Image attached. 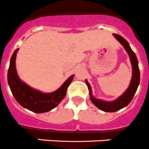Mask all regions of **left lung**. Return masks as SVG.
I'll return each instance as SVG.
<instances>
[{
  "instance_id": "8db88e82",
  "label": "left lung",
  "mask_w": 149,
  "mask_h": 149,
  "mask_svg": "<svg viewBox=\"0 0 149 149\" xmlns=\"http://www.w3.org/2000/svg\"><path fill=\"white\" fill-rule=\"evenodd\" d=\"M113 36H115V38L120 42L121 45L124 47L125 50L129 54L131 63H132V79H131L130 85L127 91L123 93V95H121L116 101L110 102H104V101H102V100L94 98L92 95L91 86H90V85L88 84V82H86L88 90H89V95L92 103L96 107H98L99 109H101L102 111H106V112H115V111H119L121 108H123V107L128 105L129 103L132 101V98H133V96H134L135 93H136L139 84V80H140V73H139V69L138 66V60H137L136 54L132 51V50L131 49V47H130L128 42H127V40L124 39L122 36H120L118 34H113Z\"/></svg>"
}]
</instances>
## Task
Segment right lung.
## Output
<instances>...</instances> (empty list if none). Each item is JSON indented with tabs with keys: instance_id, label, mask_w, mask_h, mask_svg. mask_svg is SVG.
Segmentation results:
<instances>
[{
	"instance_id": "1",
	"label": "right lung",
	"mask_w": 149,
	"mask_h": 149,
	"mask_svg": "<svg viewBox=\"0 0 149 149\" xmlns=\"http://www.w3.org/2000/svg\"><path fill=\"white\" fill-rule=\"evenodd\" d=\"M19 48L16 49L11 57L7 80L13 97L20 105L35 113L47 112L57 106L63 99L68 86L72 82L73 76H71L62 85L59 89L52 93H42L39 91L30 88L19 79L16 70L15 61Z\"/></svg>"
}]
</instances>
